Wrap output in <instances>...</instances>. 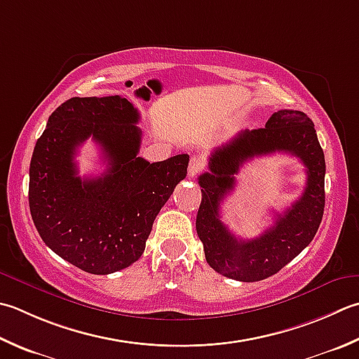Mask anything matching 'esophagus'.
<instances>
[{
  "label": "esophagus",
  "instance_id": "obj_1",
  "mask_svg": "<svg viewBox=\"0 0 359 359\" xmlns=\"http://www.w3.org/2000/svg\"><path fill=\"white\" fill-rule=\"evenodd\" d=\"M203 166H205V163H203V158L201 157H191V160H189V166H188V175L189 177H196L202 170Z\"/></svg>",
  "mask_w": 359,
  "mask_h": 359
}]
</instances>
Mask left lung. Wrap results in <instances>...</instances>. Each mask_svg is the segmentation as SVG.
Here are the masks:
<instances>
[{
  "mask_svg": "<svg viewBox=\"0 0 359 359\" xmlns=\"http://www.w3.org/2000/svg\"><path fill=\"white\" fill-rule=\"evenodd\" d=\"M286 151L307 168V187L299 201L278 215L274 226L254 241H238L220 221L222 199L234 186V174L254 156ZM202 202L196 230L212 268L238 282H259L296 258L318 231L325 207V157L314 124L304 111L278 110L264 128L241 130L212 154L208 172L199 177Z\"/></svg>",
  "mask_w": 359,
  "mask_h": 359,
  "instance_id": "left-lung-1",
  "label": "left lung"
}]
</instances>
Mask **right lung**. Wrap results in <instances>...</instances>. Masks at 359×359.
Here are the masks:
<instances>
[{"mask_svg": "<svg viewBox=\"0 0 359 359\" xmlns=\"http://www.w3.org/2000/svg\"><path fill=\"white\" fill-rule=\"evenodd\" d=\"M138 110L126 97H72L48 119L29 168V208L41 240L76 268L105 276L142 257L156 216L187 177L189 156L138 157ZM90 136L109 168L76 175V147Z\"/></svg>", "mask_w": 359, "mask_h": 359, "instance_id": "add662e5", "label": "right lung"}]
</instances>
